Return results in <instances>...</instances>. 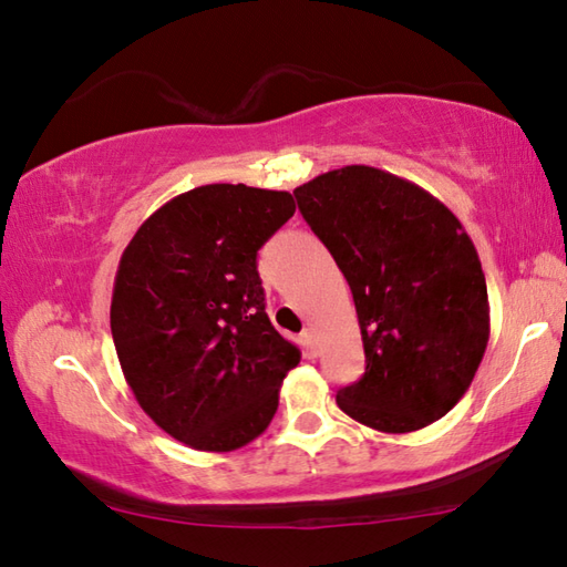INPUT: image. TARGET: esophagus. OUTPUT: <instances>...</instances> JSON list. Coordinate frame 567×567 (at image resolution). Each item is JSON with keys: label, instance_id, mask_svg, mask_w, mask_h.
<instances>
[{"label": "esophagus", "instance_id": "1", "mask_svg": "<svg viewBox=\"0 0 567 567\" xmlns=\"http://www.w3.org/2000/svg\"><path fill=\"white\" fill-rule=\"evenodd\" d=\"M302 344H305L307 357H317V339H315L312 329H305L302 332Z\"/></svg>", "mask_w": 567, "mask_h": 567}]
</instances>
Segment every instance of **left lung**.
I'll return each instance as SVG.
<instances>
[{
  "label": "left lung",
  "instance_id": "obj_1",
  "mask_svg": "<svg viewBox=\"0 0 567 567\" xmlns=\"http://www.w3.org/2000/svg\"><path fill=\"white\" fill-rule=\"evenodd\" d=\"M352 287L367 372L337 391L359 424L409 434L449 414L486 352V277L468 233L416 183L344 166L295 188Z\"/></svg>",
  "mask_w": 567,
  "mask_h": 567
}]
</instances>
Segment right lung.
<instances>
[{"label": "right lung", "instance_id": "1", "mask_svg": "<svg viewBox=\"0 0 567 567\" xmlns=\"http://www.w3.org/2000/svg\"><path fill=\"white\" fill-rule=\"evenodd\" d=\"M295 215L287 190L181 193L123 250L111 334L141 409L195 451H235L270 421L300 349L265 312L257 250Z\"/></svg>", "mask_w": 567, "mask_h": 567}]
</instances>
